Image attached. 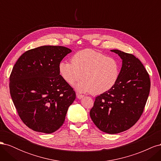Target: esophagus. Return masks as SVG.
Wrapping results in <instances>:
<instances>
[{
  "label": "esophagus",
  "instance_id": "obj_1",
  "mask_svg": "<svg viewBox=\"0 0 161 161\" xmlns=\"http://www.w3.org/2000/svg\"><path fill=\"white\" fill-rule=\"evenodd\" d=\"M76 97H77V98H78V99H82V97H83L84 96L82 95H80V94H79V93H78V92H77V93H76Z\"/></svg>",
  "mask_w": 161,
  "mask_h": 161
}]
</instances>
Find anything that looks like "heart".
<instances>
[{
    "mask_svg": "<svg viewBox=\"0 0 161 161\" xmlns=\"http://www.w3.org/2000/svg\"><path fill=\"white\" fill-rule=\"evenodd\" d=\"M58 71L66 82L76 85L80 92H91L99 95L108 91L118 80L120 67L115 58L108 57L99 52L85 49L77 52L71 58V62L62 61Z\"/></svg>",
    "mask_w": 161,
    "mask_h": 161,
    "instance_id": "heart-1",
    "label": "heart"
}]
</instances>
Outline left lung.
Segmentation results:
<instances>
[{"instance_id": "1", "label": "left lung", "mask_w": 161, "mask_h": 161, "mask_svg": "<svg viewBox=\"0 0 161 161\" xmlns=\"http://www.w3.org/2000/svg\"><path fill=\"white\" fill-rule=\"evenodd\" d=\"M122 59L118 80L108 91L97 96L90 111L95 125L115 134L130 129L142 115L150 92L148 73L133 54L112 50Z\"/></svg>"}]
</instances>
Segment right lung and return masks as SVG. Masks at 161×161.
<instances>
[{
    "label": "right lung",
    "instance_id": "add662e5",
    "mask_svg": "<svg viewBox=\"0 0 161 161\" xmlns=\"http://www.w3.org/2000/svg\"><path fill=\"white\" fill-rule=\"evenodd\" d=\"M71 52L64 46H40L23 53L13 68V102L23 122L34 131L53 133L64 122L76 93L60 76L58 64Z\"/></svg>",
    "mask_w": 161,
    "mask_h": 161
}]
</instances>
